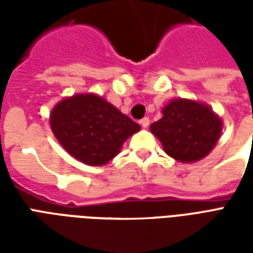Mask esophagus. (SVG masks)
Masks as SVG:
<instances>
[{"label": "esophagus", "instance_id": "esophagus-1", "mask_svg": "<svg viewBox=\"0 0 253 253\" xmlns=\"http://www.w3.org/2000/svg\"><path fill=\"white\" fill-rule=\"evenodd\" d=\"M139 123H141V126L146 128V127L149 126V123H150V121H149V118H143V119H141V122H139Z\"/></svg>", "mask_w": 253, "mask_h": 253}]
</instances>
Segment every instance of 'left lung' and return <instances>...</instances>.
<instances>
[{"mask_svg": "<svg viewBox=\"0 0 253 253\" xmlns=\"http://www.w3.org/2000/svg\"><path fill=\"white\" fill-rule=\"evenodd\" d=\"M150 131L165 153L180 163H195L210 153L222 131V121L207 104L175 99L163 108V118Z\"/></svg>", "mask_w": 253, "mask_h": 253, "instance_id": "left-lung-1", "label": "left lung"}]
</instances>
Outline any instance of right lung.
<instances>
[{"mask_svg": "<svg viewBox=\"0 0 253 253\" xmlns=\"http://www.w3.org/2000/svg\"><path fill=\"white\" fill-rule=\"evenodd\" d=\"M54 135L67 153L86 165H104L141 126L94 93H78L51 111Z\"/></svg>", "mask_w": 253, "mask_h": 253, "instance_id": "1", "label": "right lung"}]
</instances>
